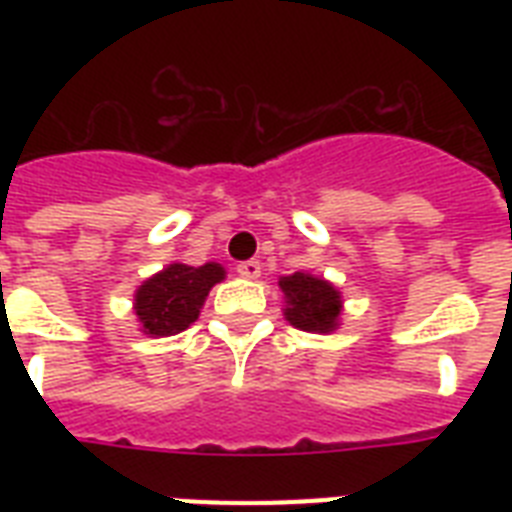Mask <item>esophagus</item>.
Returning a JSON list of instances; mask_svg holds the SVG:
<instances>
[{"label": "esophagus", "instance_id": "esophagus-1", "mask_svg": "<svg viewBox=\"0 0 512 512\" xmlns=\"http://www.w3.org/2000/svg\"><path fill=\"white\" fill-rule=\"evenodd\" d=\"M236 271H239V276H244V279H257L263 268H260L257 260H244V263L236 265Z\"/></svg>", "mask_w": 512, "mask_h": 512}]
</instances>
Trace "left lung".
Segmentation results:
<instances>
[{"mask_svg":"<svg viewBox=\"0 0 512 512\" xmlns=\"http://www.w3.org/2000/svg\"><path fill=\"white\" fill-rule=\"evenodd\" d=\"M279 287L287 295V321L303 332H332L340 316V295L324 279H313L308 273L284 276Z\"/></svg>","mask_w":512,"mask_h":512,"instance_id":"1","label":"left lung"}]
</instances>
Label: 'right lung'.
I'll return each mask as SVG.
<instances>
[{"instance_id": "1", "label": "right lung", "mask_w": 512, "mask_h": 512, "mask_svg": "<svg viewBox=\"0 0 512 512\" xmlns=\"http://www.w3.org/2000/svg\"><path fill=\"white\" fill-rule=\"evenodd\" d=\"M225 271L217 263L167 265L138 289L135 313L143 332L156 337H170L183 332L199 319V308L207 300L209 289L223 279Z\"/></svg>"}]
</instances>
